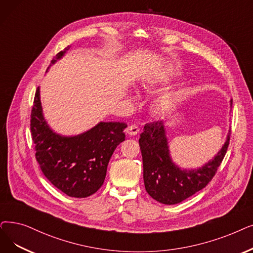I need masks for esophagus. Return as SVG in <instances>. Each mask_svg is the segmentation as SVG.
Segmentation results:
<instances>
[{
  "instance_id": "34e87169",
  "label": "esophagus",
  "mask_w": 253,
  "mask_h": 253,
  "mask_svg": "<svg viewBox=\"0 0 253 253\" xmlns=\"http://www.w3.org/2000/svg\"><path fill=\"white\" fill-rule=\"evenodd\" d=\"M138 132H139V128L137 126H135V125H131V126L127 127V129H126V133L128 135H130V136H134Z\"/></svg>"
}]
</instances>
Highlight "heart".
I'll return each instance as SVG.
<instances>
[{
  "label": "heart",
  "instance_id": "heart-1",
  "mask_svg": "<svg viewBox=\"0 0 253 253\" xmlns=\"http://www.w3.org/2000/svg\"><path fill=\"white\" fill-rule=\"evenodd\" d=\"M177 74L178 73L175 72L174 69L168 67L166 70L161 71L160 73L148 76L147 79L142 81L141 86L146 92H153L158 86L170 82L177 76ZM182 96L183 94L181 91H170L157 96L151 104L152 114L157 118L166 117L172 111L175 105L178 104V102H180Z\"/></svg>",
  "mask_w": 253,
  "mask_h": 253
}]
</instances>
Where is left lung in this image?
<instances>
[{
  "label": "left lung",
  "mask_w": 253,
  "mask_h": 253,
  "mask_svg": "<svg viewBox=\"0 0 253 253\" xmlns=\"http://www.w3.org/2000/svg\"><path fill=\"white\" fill-rule=\"evenodd\" d=\"M233 101L230 100V107ZM230 131L224 145L203 167L185 169L172 161L167 128L162 121L146 124L138 139L144 166V183L147 192L164 205L179 204L209 184L222 162L229 144Z\"/></svg>",
  "instance_id": "left-lung-1"
}]
</instances>
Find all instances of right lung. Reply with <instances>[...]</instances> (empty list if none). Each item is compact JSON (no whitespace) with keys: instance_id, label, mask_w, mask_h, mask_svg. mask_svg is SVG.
Returning <instances> with one entry per match:
<instances>
[{"instance_id":"add662e5","label":"right lung","mask_w":253,"mask_h":253,"mask_svg":"<svg viewBox=\"0 0 253 253\" xmlns=\"http://www.w3.org/2000/svg\"><path fill=\"white\" fill-rule=\"evenodd\" d=\"M70 49L67 46L51 60L49 67ZM47 68L46 72L48 71ZM125 123L99 122L78 135H62L43 116L38 87L31 114V132L36 159L47 180L71 197H87L99 189L116 148L125 140Z\"/></svg>"}]
</instances>
